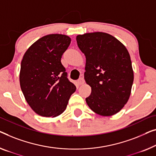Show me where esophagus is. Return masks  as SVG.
<instances>
[{
  "instance_id": "1",
  "label": "esophagus",
  "mask_w": 156,
  "mask_h": 156,
  "mask_svg": "<svg viewBox=\"0 0 156 156\" xmlns=\"http://www.w3.org/2000/svg\"><path fill=\"white\" fill-rule=\"evenodd\" d=\"M84 83H85V80H84V78H79L78 79V85H83V84H84Z\"/></svg>"
}]
</instances>
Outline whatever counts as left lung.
<instances>
[{
	"mask_svg": "<svg viewBox=\"0 0 156 156\" xmlns=\"http://www.w3.org/2000/svg\"><path fill=\"white\" fill-rule=\"evenodd\" d=\"M86 58L85 82L92 92L85 99L91 110L102 116L119 112L129 100L134 80L130 56L111 35L93 32L76 36Z\"/></svg>",
	"mask_w": 156,
	"mask_h": 156,
	"instance_id": "8db88e82",
	"label": "left lung"
}]
</instances>
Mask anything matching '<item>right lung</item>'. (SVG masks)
<instances>
[{"label":"right lung","mask_w":156,"mask_h":156,"mask_svg":"<svg viewBox=\"0 0 156 156\" xmlns=\"http://www.w3.org/2000/svg\"><path fill=\"white\" fill-rule=\"evenodd\" d=\"M70 43L68 36L49 34L32 44L23 56L20 87L28 104L39 115H61L76 91L61 62Z\"/></svg>","instance_id":"right-lung-1"}]
</instances>
